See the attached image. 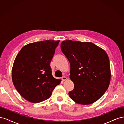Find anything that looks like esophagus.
Segmentation results:
<instances>
[{"label": "esophagus", "instance_id": "esophagus-1", "mask_svg": "<svg viewBox=\"0 0 124 124\" xmlns=\"http://www.w3.org/2000/svg\"><path fill=\"white\" fill-rule=\"evenodd\" d=\"M62 79L63 81H65L66 80H67V78L65 77V76H63L62 78Z\"/></svg>", "mask_w": 124, "mask_h": 124}]
</instances>
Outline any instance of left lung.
<instances>
[{
    "label": "left lung",
    "mask_w": 124,
    "mask_h": 124,
    "mask_svg": "<svg viewBox=\"0 0 124 124\" xmlns=\"http://www.w3.org/2000/svg\"><path fill=\"white\" fill-rule=\"evenodd\" d=\"M61 50L70 64V78L74 87L69 92L78 104L98 100L106 92L111 80L110 61L104 50L92 42L63 41Z\"/></svg>",
    "instance_id": "1"
}]
</instances>
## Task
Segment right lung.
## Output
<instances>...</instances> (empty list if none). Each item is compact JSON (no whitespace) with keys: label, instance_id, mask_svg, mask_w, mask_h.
Listing matches in <instances>:
<instances>
[{"label":"right lung","instance_id":"right-lung-1","mask_svg":"<svg viewBox=\"0 0 124 124\" xmlns=\"http://www.w3.org/2000/svg\"><path fill=\"white\" fill-rule=\"evenodd\" d=\"M59 40H45L26 45L14 60L13 83L24 99L38 103L48 99L61 80L52 74L50 63Z\"/></svg>","mask_w":124,"mask_h":124}]
</instances>
